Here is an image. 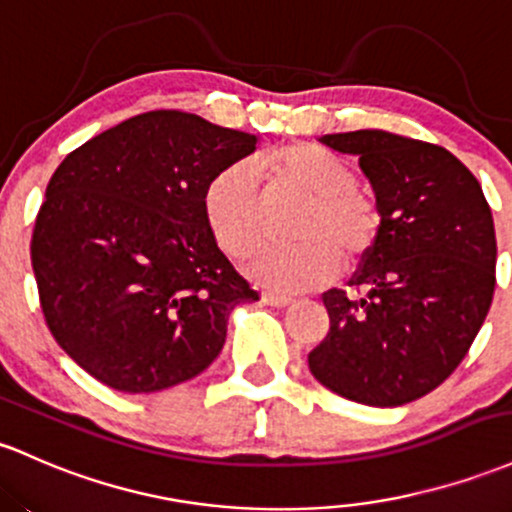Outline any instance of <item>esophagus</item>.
I'll list each match as a JSON object with an SVG mask.
<instances>
[{
	"instance_id": "1",
	"label": "esophagus",
	"mask_w": 512,
	"mask_h": 512,
	"mask_svg": "<svg viewBox=\"0 0 512 512\" xmlns=\"http://www.w3.org/2000/svg\"><path fill=\"white\" fill-rule=\"evenodd\" d=\"M262 301L269 303V306H274V308H284V306H291V303H294L291 296L274 294V291H265V294H262Z\"/></svg>"
}]
</instances>
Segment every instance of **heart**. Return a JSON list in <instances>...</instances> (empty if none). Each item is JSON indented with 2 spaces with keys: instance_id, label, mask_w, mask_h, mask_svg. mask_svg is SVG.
I'll return each instance as SVG.
<instances>
[{
  "instance_id": "1",
  "label": "heart",
  "mask_w": 512,
  "mask_h": 512,
  "mask_svg": "<svg viewBox=\"0 0 512 512\" xmlns=\"http://www.w3.org/2000/svg\"><path fill=\"white\" fill-rule=\"evenodd\" d=\"M252 167L267 182L269 201H303L294 223L299 243L272 247L252 262V277L277 291H306L328 282L340 265L357 262L379 238V211L355 187L342 157L311 143L260 153ZM204 216L226 255L250 260L267 240V201L245 167H228L206 184Z\"/></svg>"
}]
</instances>
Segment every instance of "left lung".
<instances>
[{"label": "left lung", "instance_id": "1", "mask_svg": "<svg viewBox=\"0 0 512 512\" xmlns=\"http://www.w3.org/2000/svg\"><path fill=\"white\" fill-rule=\"evenodd\" d=\"M357 155L379 238L323 303L330 333L308 355L325 389L396 408L442 384L469 352L496 289V230L479 179L440 145L386 131L320 136Z\"/></svg>", "mask_w": 512, "mask_h": 512}]
</instances>
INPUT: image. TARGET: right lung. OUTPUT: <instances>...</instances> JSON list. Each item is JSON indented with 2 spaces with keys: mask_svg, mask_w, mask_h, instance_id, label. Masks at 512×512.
<instances>
[{
  "mask_svg": "<svg viewBox=\"0 0 512 512\" xmlns=\"http://www.w3.org/2000/svg\"><path fill=\"white\" fill-rule=\"evenodd\" d=\"M257 143L196 114L148 111L72 150L50 177L31 240L43 316L109 389L194 379L223 350L230 311L260 299L204 216L206 184Z\"/></svg>",
  "mask_w": 512,
  "mask_h": 512,
  "instance_id": "right-lung-1",
  "label": "right lung"
}]
</instances>
